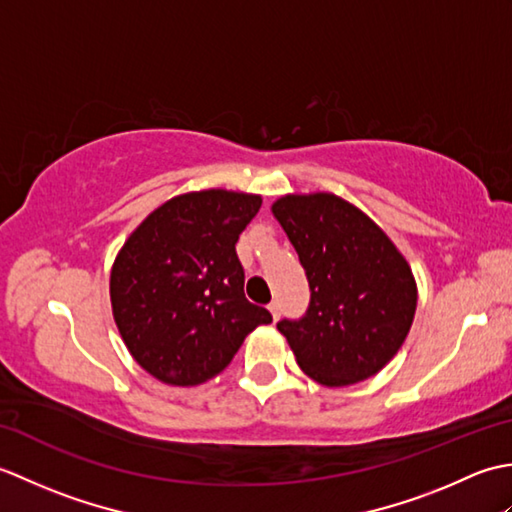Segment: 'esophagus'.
I'll return each instance as SVG.
<instances>
[{
    "instance_id": "esophagus-1",
    "label": "esophagus",
    "mask_w": 512,
    "mask_h": 512,
    "mask_svg": "<svg viewBox=\"0 0 512 512\" xmlns=\"http://www.w3.org/2000/svg\"><path fill=\"white\" fill-rule=\"evenodd\" d=\"M268 310H270V314H273V319L277 321V319H279V314H281V306H279V301H273V303H270Z\"/></svg>"
}]
</instances>
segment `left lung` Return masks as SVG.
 Listing matches in <instances>:
<instances>
[{
    "label": "left lung",
    "mask_w": 512,
    "mask_h": 512,
    "mask_svg": "<svg viewBox=\"0 0 512 512\" xmlns=\"http://www.w3.org/2000/svg\"><path fill=\"white\" fill-rule=\"evenodd\" d=\"M273 215L310 284L301 319H284L299 367L328 387L378 374L405 343L418 290L407 259L376 222L334 193L284 195Z\"/></svg>",
    "instance_id": "obj_1"
}]
</instances>
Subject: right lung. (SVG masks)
I'll return each instance as SVG.
<instances>
[{"label":"right lung","mask_w":512,"mask_h":512,"mask_svg":"<svg viewBox=\"0 0 512 512\" xmlns=\"http://www.w3.org/2000/svg\"><path fill=\"white\" fill-rule=\"evenodd\" d=\"M262 198L209 189L176 195L127 237L110 277L129 354L167 385L217 376L270 312L244 297L235 244Z\"/></svg>","instance_id":"obj_1"}]
</instances>
